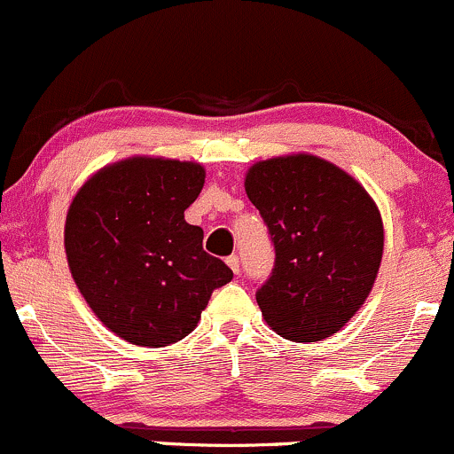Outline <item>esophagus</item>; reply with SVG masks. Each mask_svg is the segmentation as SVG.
I'll return each instance as SVG.
<instances>
[{
	"label": "esophagus",
	"instance_id": "34e87169",
	"mask_svg": "<svg viewBox=\"0 0 454 454\" xmlns=\"http://www.w3.org/2000/svg\"><path fill=\"white\" fill-rule=\"evenodd\" d=\"M226 265L231 267L232 271H235V273H239V265H241V262H239V256H237V254H232V256H228V258H226Z\"/></svg>",
	"mask_w": 454,
	"mask_h": 454
}]
</instances>
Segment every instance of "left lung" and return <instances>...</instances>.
<instances>
[{
    "instance_id": "obj_1",
    "label": "left lung",
    "mask_w": 454,
    "mask_h": 454,
    "mask_svg": "<svg viewBox=\"0 0 454 454\" xmlns=\"http://www.w3.org/2000/svg\"><path fill=\"white\" fill-rule=\"evenodd\" d=\"M246 193L265 219L276 265L256 301L273 332L317 342L351 321L380 273L383 222L360 181L310 153L256 161Z\"/></svg>"
}]
</instances>
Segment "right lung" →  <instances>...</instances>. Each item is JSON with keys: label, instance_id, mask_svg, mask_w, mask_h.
<instances>
[{"label": "right lung", "instance_id": "1", "mask_svg": "<svg viewBox=\"0 0 454 454\" xmlns=\"http://www.w3.org/2000/svg\"><path fill=\"white\" fill-rule=\"evenodd\" d=\"M204 176L196 161L136 154L94 172L68 207L73 280L98 321L131 345L185 338L211 293L232 280L202 250V228L185 222Z\"/></svg>", "mask_w": 454, "mask_h": 454}]
</instances>
